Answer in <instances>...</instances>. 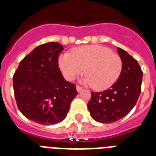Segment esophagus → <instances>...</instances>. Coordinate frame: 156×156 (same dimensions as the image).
Listing matches in <instances>:
<instances>
[{
    "label": "esophagus",
    "mask_w": 156,
    "mask_h": 156,
    "mask_svg": "<svg viewBox=\"0 0 156 156\" xmlns=\"http://www.w3.org/2000/svg\"><path fill=\"white\" fill-rule=\"evenodd\" d=\"M76 89H77V91H78V92H79V91H81V90H83V87H80V86L77 85L76 86Z\"/></svg>",
    "instance_id": "34e87169"
}]
</instances>
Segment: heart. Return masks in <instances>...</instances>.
Listing matches in <instances>:
<instances>
[{
  "mask_svg": "<svg viewBox=\"0 0 156 156\" xmlns=\"http://www.w3.org/2000/svg\"><path fill=\"white\" fill-rule=\"evenodd\" d=\"M59 67L67 80H73L84 71L86 84L95 90H103L113 85L121 75L123 64L121 58L108 48L101 45H87L76 48L71 53L59 57Z\"/></svg>",
  "mask_w": 156,
  "mask_h": 156,
  "instance_id": "1",
  "label": "heart"
}]
</instances>
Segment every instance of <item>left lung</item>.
<instances>
[{
	"instance_id": "left-lung-1",
	"label": "left lung",
	"mask_w": 156,
	"mask_h": 156,
	"mask_svg": "<svg viewBox=\"0 0 156 156\" xmlns=\"http://www.w3.org/2000/svg\"><path fill=\"white\" fill-rule=\"evenodd\" d=\"M123 67L118 80L103 92H91L88 110L95 121L112 123L126 116L136 104L142 88L143 71L138 61L118 48Z\"/></svg>"
}]
</instances>
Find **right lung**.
<instances>
[{"mask_svg": "<svg viewBox=\"0 0 156 156\" xmlns=\"http://www.w3.org/2000/svg\"><path fill=\"white\" fill-rule=\"evenodd\" d=\"M63 49L56 42L38 46L21 61L13 74L18 108L38 124L51 126L63 121L78 94L75 84L65 80L59 68Z\"/></svg>", "mask_w": 156, "mask_h": 156, "instance_id": "1", "label": "right lung"}]
</instances>
